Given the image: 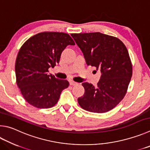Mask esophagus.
I'll use <instances>...</instances> for the list:
<instances>
[{"label": "esophagus", "instance_id": "esophagus-1", "mask_svg": "<svg viewBox=\"0 0 150 150\" xmlns=\"http://www.w3.org/2000/svg\"><path fill=\"white\" fill-rule=\"evenodd\" d=\"M69 84H71V85L74 86V85H77V84L78 83L75 82V81H69Z\"/></svg>", "mask_w": 150, "mask_h": 150}]
</instances>
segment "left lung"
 I'll return each mask as SVG.
<instances>
[{
	"mask_svg": "<svg viewBox=\"0 0 150 150\" xmlns=\"http://www.w3.org/2000/svg\"><path fill=\"white\" fill-rule=\"evenodd\" d=\"M83 52L86 63L100 70L96 86L83 83L84 94L78 103L93 113L110 111L123 99L132 75L129 52L121 40L100 32L71 35Z\"/></svg>",
	"mask_w": 150,
	"mask_h": 150,
	"instance_id": "1",
	"label": "left lung"
}]
</instances>
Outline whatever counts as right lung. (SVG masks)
<instances>
[{
  "label": "right lung",
  "mask_w": 150,
  "mask_h": 150,
  "mask_svg": "<svg viewBox=\"0 0 150 150\" xmlns=\"http://www.w3.org/2000/svg\"><path fill=\"white\" fill-rule=\"evenodd\" d=\"M67 45H75L67 33L42 32L21 46L15 65L16 83L29 104L37 108L53 107L62 91L69 86L67 80L48 75L49 67L59 63Z\"/></svg>",
  "instance_id": "obj_1"
}]
</instances>
